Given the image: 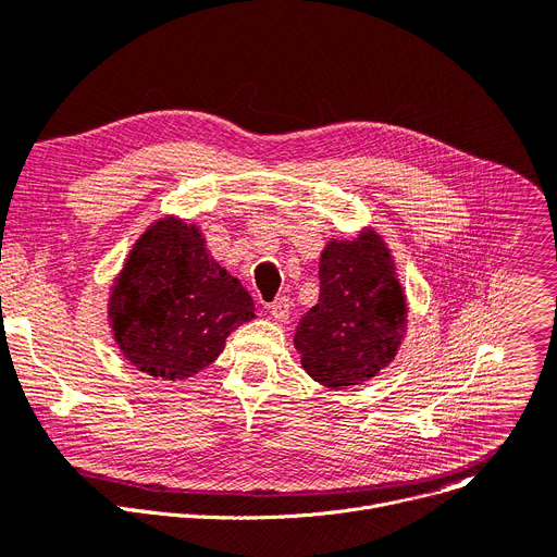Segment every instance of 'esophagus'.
Here are the masks:
<instances>
[{
  "instance_id": "1",
  "label": "esophagus",
  "mask_w": 557,
  "mask_h": 557,
  "mask_svg": "<svg viewBox=\"0 0 557 557\" xmlns=\"http://www.w3.org/2000/svg\"><path fill=\"white\" fill-rule=\"evenodd\" d=\"M269 309H271V315H273L275 320H280V323H284V320H288V313H290V300H288L286 296H282V298H277L275 302H271Z\"/></svg>"
}]
</instances>
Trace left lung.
<instances>
[{
	"mask_svg": "<svg viewBox=\"0 0 557 557\" xmlns=\"http://www.w3.org/2000/svg\"><path fill=\"white\" fill-rule=\"evenodd\" d=\"M318 275V302L294 338L300 363L325 388L370 382L395 361L408 323L391 248L374 227H361L355 239L327 242Z\"/></svg>",
	"mask_w": 557,
	"mask_h": 557,
	"instance_id": "8db88e82",
	"label": "left lung"
}]
</instances>
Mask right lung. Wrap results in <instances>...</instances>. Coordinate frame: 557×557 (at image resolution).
Wrapping results in <instances>:
<instances>
[{"mask_svg": "<svg viewBox=\"0 0 557 557\" xmlns=\"http://www.w3.org/2000/svg\"><path fill=\"white\" fill-rule=\"evenodd\" d=\"M202 232L175 214L135 239L108 296L116 347L139 372L183 382L223 352L225 338L255 318V302L205 246Z\"/></svg>", "mask_w": 557, "mask_h": 557, "instance_id": "right-lung-1", "label": "right lung"}]
</instances>
